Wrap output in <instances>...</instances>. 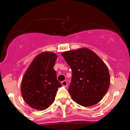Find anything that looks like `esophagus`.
I'll return each mask as SVG.
<instances>
[{
  "mask_svg": "<svg viewBox=\"0 0 130 130\" xmlns=\"http://www.w3.org/2000/svg\"><path fill=\"white\" fill-rule=\"evenodd\" d=\"M61 83H62V86H64V87H67V85H68L67 81H65V80H64V81H62Z\"/></svg>",
  "mask_w": 130,
  "mask_h": 130,
  "instance_id": "1",
  "label": "esophagus"
}]
</instances>
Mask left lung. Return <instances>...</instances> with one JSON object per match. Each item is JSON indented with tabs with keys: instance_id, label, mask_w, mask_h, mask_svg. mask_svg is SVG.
Instances as JSON below:
<instances>
[{
	"instance_id": "obj_1",
	"label": "left lung",
	"mask_w": 130,
	"mask_h": 130,
	"mask_svg": "<svg viewBox=\"0 0 130 130\" xmlns=\"http://www.w3.org/2000/svg\"><path fill=\"white\" fill-rule=\"evenodd\" d=\"M72 71L68 92L77 104L89 107L103 98L110 85L107 67L95 53L81 48L62 53Z\"/></svg>"
}]
</instances>
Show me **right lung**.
Listing matches in <instances>:
<instances>
[{
	"label": "right lung",
	"mask_w": 130,
	"mask_h": 130,
	"mask_svg": "<svg viewBox=\"0 0 130 130\" xmlns=\"http://www.w3.org/2000/svg\"><path fill=\"white\" fill-rule=\"evenodd\" d=\"M57 58L53 53L39 54L24 75L21 87L22 96L26 104L35 109L49 107L55 100L58 88L62 86L53 68Z\"/></svg>",
	"instance_id": "1"
}]
</instances>
